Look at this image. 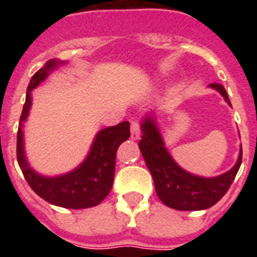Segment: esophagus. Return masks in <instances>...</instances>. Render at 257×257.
Listing matches in <instances>:
<instances>
[{
    "label": "esophagus",
    "instance_id": "1",
    "mask_svg": "<svg viewBox=\"0 0 257 257\" xmlns=\"http://www.w3.org/2000/svg\"><path fill=\"white\" fill-rule=\"evenodd\" d=\"M140 135H142V132H140V125L138 121H132L131 122V138L134 140H138L140 138Z\"/></svg>",
    "mask_w": 257,
    "mask_h": 257
}]
</instances>
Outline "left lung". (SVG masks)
Returning <instances> with one entry per match:
<instances>
[{
	"label": "left lung",
	"instance_id": "obj_1",
	"mask_svg": "<svg viewBox=\"0 0 257 257\" xmlns=\"http://www.w3.org/2000/svg\"><path fill=\"white\" fill-rule=\"evenodd\" d=\"M209 86L217 90L231 106L223 85L210 84ZM142 132L139 149L154 179L157 195L164 204L173 209L201 210L213 206L230 189L242 162L241 147L237 162L228 172L215 178L195 176L179 167L168 153L160 129L150 114L142 121Z\"/></svg>",
	"mask_w": 257,
	"mask_h": 257
}]
</instances>
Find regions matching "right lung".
<instances>
[{"label": "right lung", "mask_w": 257, "mask_h": 257, "mask_svg": "<svg viewBox=\"0 0 257 257\" xmlns=\"http://www.w3.org/2000/svg\"><path fill=\"white\" fill-rule=\"evenodd\" d=\"M60 64H64V62L52 59L31 77L26 93V103L20 115L16 156L27 183L30 184L34 193L38 194L42 199L62 208L84 209L99 205L106 198L107 194L110 193L114 182L118 147L131 136L129 122L123 121L114 126L101 129L96 135L88 157L71 172L48 178L37 173L33 168H30L25 154L23 122L27 119L30 111L31 90L36 89L49 75V73Z\"/></svg>", "instance_id": "obj_1"}]
</instances>
